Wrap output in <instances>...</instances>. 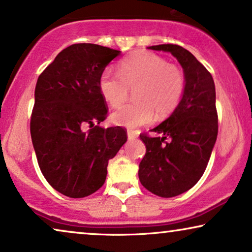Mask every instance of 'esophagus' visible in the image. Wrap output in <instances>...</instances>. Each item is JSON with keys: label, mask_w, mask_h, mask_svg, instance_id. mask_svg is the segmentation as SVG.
I'll list each match as a JSON object with an SVG mask.
<instances>
[{"label": "esophagus", "mask_w": 252, "mask_h": 252, "mask_svg": "<svg viewBox=\"0 0 252 252\" xmlns=\"http://www.w3.org/2000/svg\"><path fill=\"white\" fill-rule=\"evenodd\" d=\"M139 134H140L139 130H134V129L127 130V137H128L129 140H134L135 137L139 136Z\"/></svg>", "instance_id": "esophagus-1"}]
</instances>
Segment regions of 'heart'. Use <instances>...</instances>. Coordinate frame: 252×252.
Here are the masks:
<instances>
[{"label":"heart","instance_id":"heart-1","mask_svg":"<svg viewBox=\"0 0 252 252\" xmlns=\"http://www.w3.org/2000/svg\"><path fill=\"white\" fill-rule=\"evenodd\" d=\"M186 78L177 65L150 51H136L118 64V73L105 68L98 78V91L112 108H119L134 89L135 101L112 115L117 125L135 128L170 116L185 93Z\"/></svg>","mask_w":252,"mask_h":252}]
</instances>
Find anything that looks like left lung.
<instances>
[{
    "instance_id": "left-lung-1",
    "label": "left lung",
    "mask_w": 252,
    "mask_h": 252,
    "mask_svg": "<svg viewBox=\"0 0 252 252\" xmlns=\"http://www.w3.org/2000/svg\"><path fill=\"white\" fill-rule=\"evenodd\" d=\"M149 49L171 53L186 78L178 108L153 129L159 136L140 134L147 148L139 166L141 184L153 194L167 198L194 187L208 166L218 135L216 87L211 73L185 48L159 44Z\"/></svg>"
}]
</instances>
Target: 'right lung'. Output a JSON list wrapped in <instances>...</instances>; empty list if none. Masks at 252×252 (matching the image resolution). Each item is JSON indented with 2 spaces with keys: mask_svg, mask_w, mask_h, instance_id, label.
<instances>
[{
  "mask_svg": "<svg viewBox=\"0 0 252 252\" xmlns=\"http://www.w3.org/2000/svg\"><path fill=\"white\" fill-rule=\"evenodd\" d=\"M118 55L98 44H72L37 78L30 124L33 147L48 184L67 197L98 190L109 160L127 141L123 127L95 125L108 117L99 74Z\"/></svg>",
  "mask_w": 252,
  "mask_h": 252,
  "instance_id": "obj_1",
  "label": "right lung"
}]
</instances>
